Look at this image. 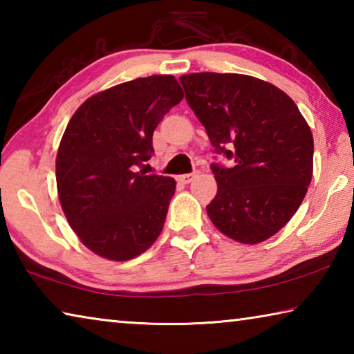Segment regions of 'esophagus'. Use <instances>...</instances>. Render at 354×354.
<instances>
[{"label":"esophagus","mask_w":354,"mask_h":354,"mask_svg":"<svg viewBox=\"0 0 354 354\" xmlns=\"http://www.w3.org/2000/svg\"><path fill=\"white\" fill-rule=\"evenodd\" d=\"M200 175V171L198 170H194L192 173H185V175H181L179 176V181H181L183 184H189V183H192L194 181V179Z\"/></svg>","instance_id":"1"}]
</instances>
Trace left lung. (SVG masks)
Instances as JSON below:
<instances>
[{
	"label": "left lung",
	"mask_w": 354,
	"mask_h": 354,
	"mask_svg": "<svg viewBox=\"0 0 354 354\" xmlns=\"http://www.w3.org/2000/svg\"><path fill=\"white\" fill-rule=\"evenodd\" d=\"M185 100L206 128L215 154L217 195L206 206L212 223L241 243H259L283 227L301 205L313 178L314 139L289 95L237 73L179 77Z\"/></svg>",
	"instance_id": "left-lung-1"
}]
</instances>
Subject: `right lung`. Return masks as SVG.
Masks as SVG:
<instances>
[{"label": "right lung", "mask_w": 354, "mask_h": 354, "mask_svg": "<svg viewBox=\"0 0 354 354\" xmlns=\"http://www.w3.org/2000/svg\"><path fill=\"white\" fill-rule=\"evenodd\" d=\"M184 93L170 75L118 84L80 106L56 158L65 217L88 250L129 261L162 231L176 183L137 167L151 158L153 133Z\"/></svg>", "instance_id": "add662e5"}]
</instances>
